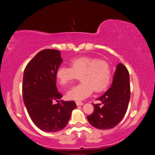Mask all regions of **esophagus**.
I'll list each match as a JSON object with an SVG mask.
<instances>
[{
  "mask_svg": "<svg viewBox=\"0 0 155 155\" xmlns=\"http://www.w3.org/2000/svg\"><path fill=\"white\" fill-rule=\"evenodd\" d=\"M76 104H77V106H80V105H83V103H82V102L81 101H77L76 102Z\"/></svg>",
  "mask_w": 155,
  "mask_h": 155,
  "instance_id": "34e87169",
  "label": "esophagus"
}]
</instances>
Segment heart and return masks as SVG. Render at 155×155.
<instances>
[{
  "mask_svg": "<svg viewBox=\"0 0 155 155\" xmlns=\"http://www.w3.org/2000/svg\"><path fill=\"white\" fill-rule=\"evenodd\" d=\"M70 67L60 65L56 71V77L61 85H69L81 76L80 84L68 91L70 100L81 101L93 93L103 91L111 81V70L109 63L96 57H81L70 61Z\"/></svg>",
  "mask_w": 155,
  "mask_h": 155,
  "instance_id": "obj_1",
  "label": "heart"
}]
</instances>
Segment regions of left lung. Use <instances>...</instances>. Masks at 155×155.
I'll return each instance as SVG.
<instances>
[{"mask_svg":"<svg viewBox=\"0 0 155 155\" xmlns=\"http://www.w3.org/2000/svg\"><path fill=\"white\" fill-rule=\"evenodd\" d=\"M130 97L129 73L124 65L118 64L111 87L97 100L102 104H93L94 112L87 120L94 127L107 130L121 122L127 111Z\"/></svg>","mask_w":155,"mask_h":155,"instance_id":"left-lung-1","label":"left lung"}]
</instances>
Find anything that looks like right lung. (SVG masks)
Instances as JSON below:
<instances>
[{
  "label": "right lung",
  "instance_id": "obj_1",
  "mask_svg": "<svg viewBox=\"0 0 155 155\" xmlns=\"http://www.w3.org/2000/svg\"><path fill=\"white\" fill-rule=\"evenodd\" d=\"M62 61L58 50H43L27 64L23 75L25 107L35 125L45 132L64 128L77 107L74 101H59L62 95L57 91L56 71Z\"/></svg>",
  "mask_w": 155,
  "mask_h": 155
}]
</instances>
